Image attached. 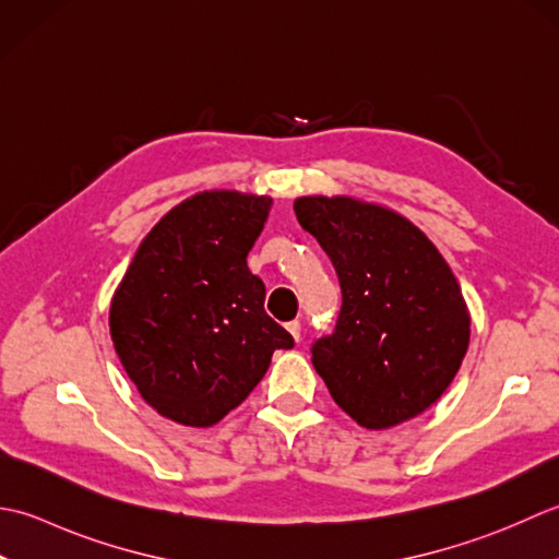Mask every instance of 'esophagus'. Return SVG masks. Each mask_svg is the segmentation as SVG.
<instances>
[{
	"instance_id": "34e87169",
	"label": "esophagus",
	"mask_w": 559,
	"mask_h": 559,
	"mask_svg": "<svg viewBox=\"0 0 559 559\" xmlns=\"http://www.w3.org/2000/svg\"><path fill=\"white\" fill-rule=\"evenodd\" d=\"M287 330H289L296 343H299V337H301V323H299V321H289V323H287Z\"/></svg>"
}]
</instances>
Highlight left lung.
I'll return each mask as SVG.
<instances>
[{"label":"left lung","instance_id":"8db88e82","mask_svg":"<svg viewBox=\"0 0 559 559\" xmlns=\"http://www.w3.org/2000/svg\"><path fill=\"white\" fill-rule=\"evenodd\" d=\"M294 212L343 289L335 333L311 349L333 401L373 431L423 415L471 343V311L449 263L423 229L383 204L306 195Z\"/></svg>","mask_w":559,"mask_h":559}]
</instances>
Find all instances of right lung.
I'll return each mask as SVG.
<instances>
[{
    "label": "right lung",
    "instance_id": "right-lung-1",
    "mask_svg": "<svg viewBox=\"0 0 559 559\" xmlns=\"http://www.w3.org/2000/svg\"><path fill=\"white\" fill-rule=\"evenodd\" d=\"M272 198L204 190L144 236L110 299V337L136 391L183 427H212L263 379L294 337L265 313L248 270Z\"/></svg>",
    "mask_w": 559,
    "mask_h": 559
}]
</instances>
